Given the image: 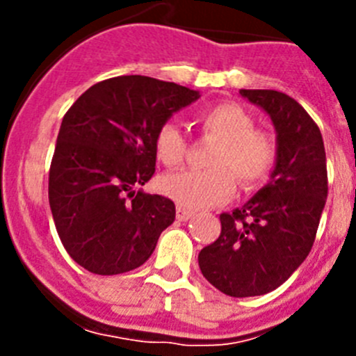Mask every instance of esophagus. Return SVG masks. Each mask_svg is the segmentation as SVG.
I'll use <instances>...</instances> for the list:
<instances>
[{
    "instance_id": "obj_1",
    "label": "esophagus",
    "mask_w": 356,
    "mask_h": 356,
    "mask_svg": "<svg viewBox=\"0 0 356 356\" xmlns=\"http://www.w3.org/2000/svg\"><path fill=\"white\" fill-rule=\"evenodd\" d=\"M176 217H178V221H188V219L193 217V212L184 209V207H178V209H176Z\"/></svg>"
}]
</instances>
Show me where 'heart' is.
Returning <instances> with one entry per match:
<instances>
[{"instance_id":"obj_1","label":"heart","mask_w":356,"mask_h":356,"mask_svg":"<svg viewBox=\"0 0 356 356\" xmlns=\"http://www.w3.org/2000/svg\"><path fill=\"white\" fill-rule=\"evenodd\" d=\"M196 122L207 139L217 140L210 153V169L165 176L162 191L187 210L219 205L232 196L235 178L244 188L267 180L278 159V140L267 130L254 128L250 112L235 103H216L197 112ZM155 151L168 168H178L187 156L188 143L175 122L156 130Z\"/></svg>"}]
</instances>
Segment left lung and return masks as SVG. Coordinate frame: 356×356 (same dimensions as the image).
Segmentation results:
<instances>
[{
  "label": "left lung",
  "mask_w": 356,
  "mask_h": 356,
  "mask_svg": "<svg viewBox=\"0 0 356 356\" xmlns=\"http://www.w3.org/2000/svg\"><path fill=\"white\" fill-rule=\"evenodd\" d=\"M241 94L271 115L278 159L266 187L219 216L221 234L197 257L203 276L232 298L267 294L287 282L312 250L328 196L325 143L307 110L278 90Z\"/></svg>",
  "instance_id": "1"
}]
</instances>
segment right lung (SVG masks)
<instances>
[{"mask_svg": "<svg viewBox=\"0 0 356 356\" xmlns=\"http://www.w3.org/2000/svg\"><path fill=\"white\" fill-rule=\"evenodd\" d=\"M197 90L130 74L85 90L62 119L49 168V207L72 260L94 275L143 266L172 225L175 203L137 191L155 175V135Z\"/></svg>", "mask_w": 356, "mask_h": 356, "instance_id": "obj_1", "label": "right lung"}]
</instances>
